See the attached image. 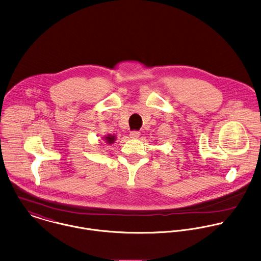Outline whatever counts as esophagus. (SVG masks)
I'll use <instances>...</instances> for the list:
<instances>
[{"instance_id":"esophagus-1","label":"esophagus","mask_w":261,"mask_h":261,"mask_svg":"<svg viewBox=\"0 0 261 261\" xmlns=\"http://www.w3.org/2000/svg\"><path fill=\"white\" fill-rule=\"evenodd\" d=\"M139 136H140V132H138V131L130 132V138H132V139H137Z\"/></svg>"}]
</instances>
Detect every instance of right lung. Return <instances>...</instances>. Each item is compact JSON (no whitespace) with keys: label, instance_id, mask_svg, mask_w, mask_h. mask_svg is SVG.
<instances>
[{"label":"right lung","instance_id":"1","mask_svg":"<svg viewBox=\"0 0 261 261\" xmlns=\"http://www.w3.org/2000/svg\"><path fill=\"white\" fill-rule=\"evenodd\" d=\"M102 139H103V141H105L107 144L111 145V144H113V143L116 141V136H115V135L108 134V135L103 136V137H102Z\"/></svg>","mask_w":261,"mask_h":261}]
</instances>
